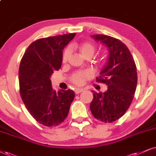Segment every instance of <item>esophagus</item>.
Instances as JSON below:
<instances>
[{"instance_id":"obj_1","label":"esophagus","mask_w":156,"mask_h":156,"mask_svg":"<svg viewBox=\"0 0 156 156\" xmlns=\"http://www.w3.org/2000/svg\"><path fill=\"white\" fill-rule=\"evenodd\" d=\"M84 90V89H80V88H76V89H75V90H74V92H75V93H76V94H79V93H82V92H83Z\"/></svg>"}]
</instances>
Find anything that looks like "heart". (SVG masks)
<instances>
[{
	"label": "heart",
	"mask_w": 156,
	"mask_h": 156,
	"mask_svg": "<svg viewBox=\"0 0 156 156\" xmlns=\"http://www.w3.org/2000/svg\"><path fill=\"white\" fill-rule=\"evenodd\" d=\"M80 51L81 55L83 57L86 56H93L95 51V48L93 44L90 43H84L80 46ZM71 55V48H67L64 51L63 54L62 60L63 62L65 63L68 61L69 56ZM93 74L90 71H81L78 72L73 75L72 77V82L77 85H82L84 83V82L88 79L91 78Z\"/></svg>",
	"instance_id": "obj_1"
}]
</instances>
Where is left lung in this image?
<instances>
[{
  "mask_svg": "<svg viewBox=\"0 0 156 156\" xmlns=\"http://www.w3.org/2000/svg\"><path fill=\"white\" fill-rule=\"evenodd\" d=\"M91 37L106 46L108 56L99 77H96V81L105 83L108 89L104 93L93 91L90 108L95 119L113 122L131 105L137 83V68L129 50L122 41L104 34Z\"/></svg>",
  "mask_w": 156,
  "mask_h": 156,
  "instance_id": "8db88e82",
  "label": "left lung"
}]
</instances>
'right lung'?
Wrapping results in <instances>:
<instances>
[{"label":"right lung","instance_id":"right-lung-1","mask_svg":"<svg viewBox=\"0 0 156 156\" xmlns=\"http://www.w3.org/2000/svg\"><path fill=\"white\" fill-rule=\"evenodd\" d=\"M76 33L36 40L25 51L19 70L22 99L32 117L46 126L62 123L74 98L72 90L52 88L51 76L61 66L63 50Z\"/></svg>","mask_w":156,"mask_h":156}]
</instances>
